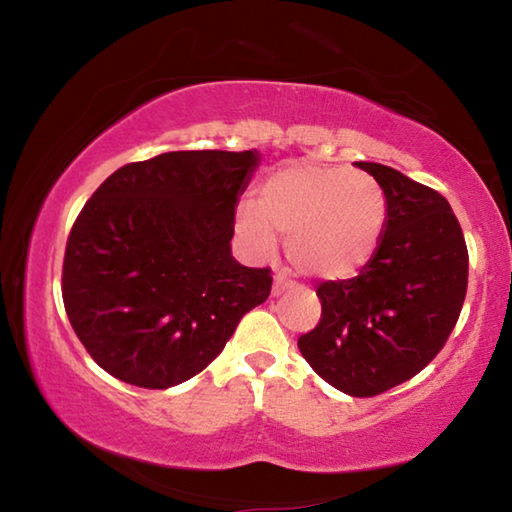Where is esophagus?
Returning <instances> with one entry per match:
<instances>
[{"instance_id":"obj_1","label":"esophagus","mask_w":512,"mask_h":512,"mask_svg":"<svg viewBox=\"0 0 512 512\" xmlns=\"http://www.w3.org/2000/svg\"><path fill=\"white\" fill-rule=\"evenodd\" d=\"M289 289V280H287V275L284 273H275L273 275V296H282L284 291Z\"/></svg>"}]
</instances>
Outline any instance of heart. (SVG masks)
I'll return each instance as SVG.
<instances>
[{
  "mask_svg": "<svg viewBox=\"0 0 512 512\" xmlns=\"http://www.w3.org/2000/svg\"><path fill=\"white\" fill-rule=\"evenodd\" d=\"M386 194L375 178L323 164H289L244 201L237 230L257 255H271L287 235L293 268L318 280H341L368 262L386 225Z\"/></svg>",
  "mask_w": 512,
  "mask_h": 512,
  "instance_id": "heart-1",
  "label": "heart"
}]
</instances>
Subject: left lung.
I'll use <instances>...</instances> for the list:
<instances>
[{"label": "left lung", "mask_w": 512, "mask_h": 512, "mask_svg": "<svg viewBox=\"0 0 512 512\" xmlns=\"http://www.w3.org/2000/svg\"><path fill=\"white\" fill-rule=\"evenodd\" d=\"M354 164L384 189V232L357 277L316 289L323 314L298 348L327 384L372 397L443 350L465 300L467 246L445 196L393 167Z\"/></svg>", "instance_id": "8db88e82"}]
</instances>
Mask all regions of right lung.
<instances>
[{
	"mask_svg": "<svg viewBox=\"0 0 512 512\" xmlns=\"http://www.w3.org/2000/svg\"><path fill=\"white\" fill-rule=\"evenodd\" d=\"M259 151H171L117 169L76 219L63 302L112 377L171 388L219 357L271 293L268 268L232 257L239 196Z\"/></svg>",
	"mask_w": 512,
	"mask_h": 512,
	"instance_id": "obj_1",
	"label": "right lung"
}]
</instances>
